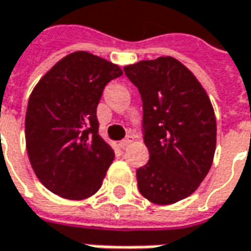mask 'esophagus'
<instances>
[{
	"mask_svg": "<svg viewBox=\"0 0 251 251\" xmlns=\"http://www.w3.org/2000/svg\"><path fill=\"white\" fill-rule=\"evenodd\" d=\"M132 141H134V139H132V137H131V135H128V137L126 138V139H123L119 145H120V148H123V149H124V148H127L128 145H131V144H132Z\"/></svg>",
	"mask_w": 251,
	"mask_h": 251,
	"instance_id": "obj_1",
	"label": "esophagus"
}]
</instances>
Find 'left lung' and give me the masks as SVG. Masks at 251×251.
<instances>
[{"label":"left lung","mask_w":251,"mask_h":251,"mask_svg":"<svg viewBox=\"0 0 251 251\" xmlns=\"http://www.w3.org/2000/svg\"><path fill=\"white\" fill-rule=\"evenodd\" d=\"M141 94L149 161L137 170L138 189L156 204L192 195L216 152L217 124L201 84L179 60L160 56L124 67Z\"/></svg>","instance_id":"8db88e82"}]
</instances>
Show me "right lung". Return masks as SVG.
<instances>
[{
	"mask_svg": "<svg viewBox=\"0 0 251 251\" xmlns=\"http://www.w3.org/2000/svg\"><path fill=\"white\" fill-rule=\"evenodd\" d=\"M122 69L90 52L60 59L34 87L26 112V148L41 184L65 199L98 191L114 152L98 134L103 88Z\"/></svg>",
	"mask_w": 251,
	"mask_h": 251,
	"instance_id": "1",
	"label": "right lung"
}]
</instances>
